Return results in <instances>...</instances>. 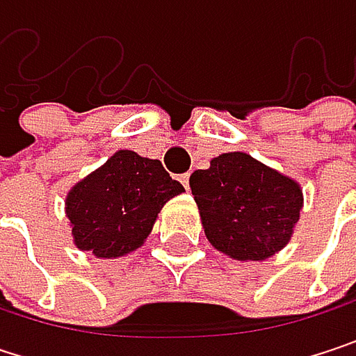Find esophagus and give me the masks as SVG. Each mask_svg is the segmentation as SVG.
Masks as SVG:
<instances>
[{
	"label": "esophagus",
	"instance_id": "obj_1",
	"mask_svg": "<svg viewBox=\"0 0 356 356\" xmlns=\"http://www.w3.org/2000/svg\"><path fill=\"white\" fill-rule=\"evenodd\" d=\"M179 181H181V183H183V187L189 191V173H183V175L179 177Z\"/></svg>",
	"mask_w": 356,
	"mask_h": 356
}]
</instances>
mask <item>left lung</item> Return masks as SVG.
Segmentation results:
<instances>
[{"mask_svg":"<svg viewBox=\"0 0 356 356\" xmlns=\"http://www.w3.org/2000/svg\"><path fill=\"white\" fill-rule=\"evenodd\" d=\"M208 241L235 259H266L284 248L303 208L299 183L227 152L189 177Z\"/></svg>","mask_w":356,"mask_h":356,"instance_id":"left-lung-1","label":"left lung"}]
</instances>
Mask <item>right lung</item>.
Returning a JSON list of instances; mask_svg holds the SVG:
<instances>
[{
    "instance_id": "right-lung-1",
    "label": "right lung",
    "mask_w": 356,
    "mask_h": 356,
    "mask_svg": "<svg viewBox=\"0 0 356 356\" xmlns=\"http://www.w3.org/2000/svg\"><path fill=\"white\" fill-rule=\"evenodd\" d=\"M181 191L183 185L169 177L161 161L119 150L67 193L74 241L97 257L129 253L144 243L161 208Z\"/></svg>"
}]
</instances>
